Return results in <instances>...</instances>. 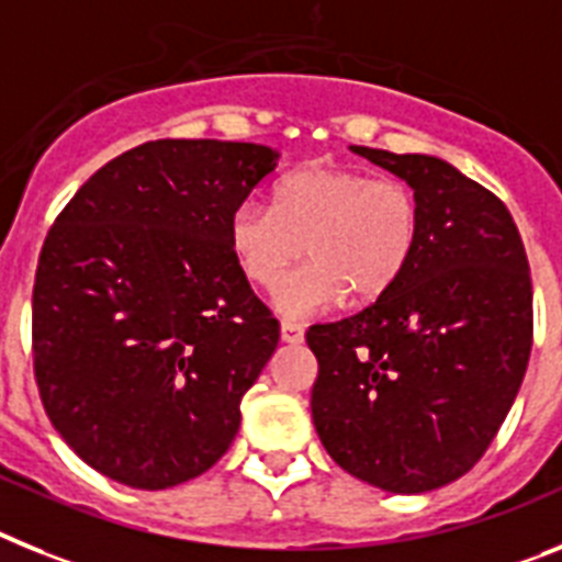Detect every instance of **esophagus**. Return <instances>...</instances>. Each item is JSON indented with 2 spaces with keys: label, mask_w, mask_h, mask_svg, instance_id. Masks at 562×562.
Returning a JSON list of instances; mask_svg holds the SVG:
<instances>
[{
  "label": "esophagus",
  "mask_w": 562,
  "mask_h": 562,
  "mask_svg": "<svg viewBox=\"0 0 562 562\" xmlns=\"http://www.w3.org/2000/svg\"><path fill=\"white\" fill-rule=\"evenodd\" d=\"M280 334H282V341H288V345H300V341L305 339V328H302L300 322H291V319H282Z\"/></svg>",
  "instance_id": "obj_1"
}]
</instances>
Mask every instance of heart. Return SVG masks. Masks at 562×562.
<instances>
[{
  "instance_id": "1",
  "label": "heart",
  "mask_w": 562,
  "mask_h": 562,
  "mask_svg": "<svg viewBox=\"0 0 562 562\" xmlns=\"http://www.w3.org/2000/svg\"><path fill=\"white\" fill-rule=\"evenodd\" d=\"M422 240V206L404 180L362 169L308 164L282 175L271 206L243 200L228 217V251L254 288L277 291L288 316H311L348 294L375 300L402 280Z\"/></svg>"
}]
</instances>
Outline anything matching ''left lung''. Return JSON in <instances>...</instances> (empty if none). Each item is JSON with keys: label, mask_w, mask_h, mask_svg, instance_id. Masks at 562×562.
<instances>
[{"label": "left lung", "mask_w": 562, "mask_h": 562, "mask_svg": "<svg viewBox=\"0 0 562 562\" xmlns=\"http://www.w3.org/2000/svg\"><path fill=\"white\" fill-rule=\"evenodd\" d=\"M350 149L413 187L422 240L373 305L308 328L311 416L341 470L416 495L470 472L515 402L535 328L529 260L504 200L447 160Z\"/></svg>", "instance_id": "obj_1"}]
</instances>
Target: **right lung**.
I'll return each mask as SVG.
<instances>
[{"instance_id":"add662e5","label":"right lung","mask_w":562,"mask_h":562,"mask_svg":"<svg viewBox=\"0 0 562 562\" xmlns=\"http://www.w3.org/2000/svg\"><path fill=\"white\" fill-rule=\"evenodd\" d=\"M271 146L146 140L72 194L33 285V373L72 452L133 490L221 461L280 341L228 251V217Z\"/></svg>"}]
</instances>
